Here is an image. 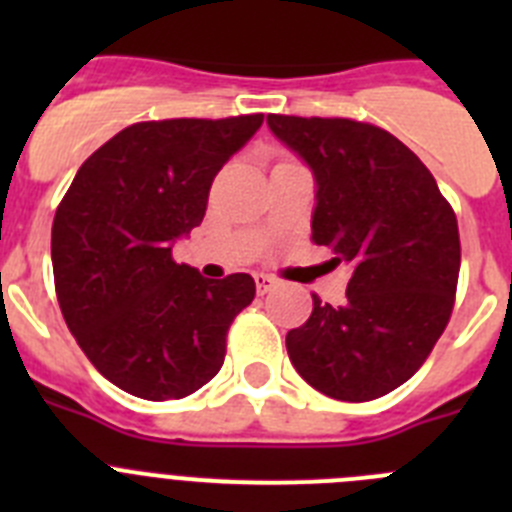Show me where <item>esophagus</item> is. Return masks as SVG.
Instances as JSON below:
<instances>
[{
    "instance_id": "1",
    "label": "esophagus",
    "mask_w": 512,
    "mask_h": 512,
    "mask_svg": "<svg viewBox=\"0 0 512 512\" xmlns=\"http://www.w3.org/2000/svg\"><path fill=\"white\" fill-rule=\"evenodd\" d=\"M256 289H259V295H266V292H271V289H277V279L269 277V274H256Z\"/></svg>"
}]
</instances>
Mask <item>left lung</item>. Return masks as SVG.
I'll return each mask as SVG.
<instances>
[{
	"instance_id": "1",
	"label": "left lung",
	"mask_w": 512,
	"mask_h": 512,
	"mask_svg": "<svg viewBox=\"0 0 512 512\" xmlns=\"http://www.w3.org/2000/svg\"><path fill=\"white\" fill-rule=\"evenodd\" d=\"M315 176L312 241L351 264L346 302L312 295L287 333L292 366L343 402L387 395L418 372L454 310L461 246L451 205L405 143L346 117L269 115Z\"/></svg>"
}]
</instances>
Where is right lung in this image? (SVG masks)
<instances>
[{"mask_svg": "<svg viewBox=\"0 0 512 512\" xmlns=\"http://www.w3.org/2000/svg\"><path fill=\"white\" fill-rule=\"evenodd\" d=\"M261 122H135L81 164L58 205L51 259L63 320L120 390L179 400L220 372L230 323L256 284L205 279L171 248L202 223L212 179Z\"/></svg>", "mask_w": 512, "mask_h": 512, "instance_id": "1", "label": "right lung"}]
</instances>
